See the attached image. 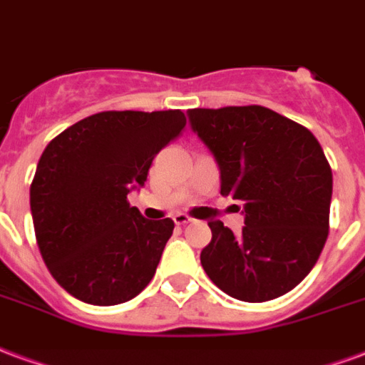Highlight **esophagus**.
<instances>
[{
    "label": "esophagus",
    "instance_id": "esophagus-1",
    "mask_svg": "<svg viewBox=\"0 0 365 365\" xmlns=\"http://www.w3.org/2000/svg\"><path fill=\"white\" fill-rule=\"evenodd\" d=\"M189 222H193V220L189 218L187 214L180 212L174 216V224H176V226H185V224H189Z\"/></svg>",
    "mask_w": 365,
    "mask_h": 365
}]
</instances>
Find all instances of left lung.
Returning <instances> with one entry per match:
<instances>
[{"label": "left lung", "instance_id": "1", "mask_svg": "<svg viewBox=\"0 0 365 365\" xmlns=\"http://www.w3.org/2000/svg\"><path fill=\"white\" fill-rule=\"evenodd\" d=\"M193 132L220 166V193L243 201L233 235L208 222L201 264L216 287L245 302L289 293L318 262L329 233L333 174L310 130L260 105L191 108Z\"/></svg>", "mask_w": 365, "mask_h": 365}]
</instances>
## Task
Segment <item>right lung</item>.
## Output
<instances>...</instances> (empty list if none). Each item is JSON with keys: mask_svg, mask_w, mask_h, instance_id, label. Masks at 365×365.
Here are the masks:
<instances>
[{"mask_svg": "<svg viewBox=\"0 0 365 365\" xmlns=\"http://www.w3.org/2000/svg\"><path fill=\"white\" fill-rule=\"evenodd\" d=\"M182 110H105L72 124L41 153L30 210L41 258L82 302L113 306L149 285L174 232L147 220L128 193L185 128Z\"/></svg>", "mask_w": 365, "mask_h": 365, "instance_id": "right-lung-1", "label": "right lung"}]
</instances>
